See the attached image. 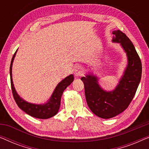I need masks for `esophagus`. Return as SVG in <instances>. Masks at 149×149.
Here are the masks:
<instances>
[{
    "instance_id": "1",
    "label": "esophagus",
    "mask_w": 149,
    "mask_h": 149,
    "mask_svg": "<svg viewBox=\"0 0 149 149\" xmlns=\"http://www.w3.org/2000/svg\"><path fill=\"white\" fill-rule=\"evenodd\" d=\"M73 72H74V74L76 77H79L83 74L84 70H83V68L81 66L77 65L74 68V69H73Z\"/></svg>"
}]
</instances>
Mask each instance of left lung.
I'll use <instances>...</instances> for the list:
<instances>
[{"mask_svg":"<svg viewBox=\"0 0 149 149\" xmlns=\"http://www.w3.org/2000/svg\"><path fill=\"white\" fill-rule=\"evenodd\" d=\"M113 42H119L127 57V66L119 84L113 91L104 90L96 76L81 77L84 83L85 97L89 109L102 119H110L128 107L135 95L142 76V63L133 43L119 30L113 32Z\"/></svg>","mask_w":149,"mask_h":149,"instance_id":"8db88e82","label":"left lung"}]
</instances>
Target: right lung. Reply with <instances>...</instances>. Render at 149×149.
I'll use <instances>...</instances> for the list:
<instances>
[{
    "instance_id": "add662e5",
    "label": "right lung",
    "mask_w": 149,
    "mask_h": 149,
    "mask_svg": "<svg viewBox=\"0 0 149 149\" xmlns=\"http://www.w3.org/2000/svg\"><path fill=\"white\" fill-rule=\"evenodd\" d=\"M16 51L14 54L13 58H12L11 65H10V77H11V85L13 95L15 100L16 104H17L19 109H21L22 111L27 113L32 117L38 118V119H46L54 117L56 115L59 111L60 107V101L61 97L65 89L66 88L68 85L72 83L74 80V76L72 74H70L66 77L64 79L58 83L56 89L52 93V96L49 100L47 101V102L44 104H34L28 102L23 99L21 98L19 95L17 94V91H15V87H14L13 79H12V65L13 62L15 58Z\"/></svg>"
}]
</instances>
